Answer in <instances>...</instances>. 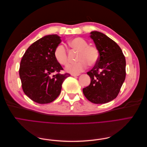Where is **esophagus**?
Segmentation results:
<instances>
[{"label": "esophagus", "mask_w": 147, "mask_h": 147, "mask_svg": "<svg viewBox=\"0 0 147 147\" xmlns=\"http://www.w3.org/2000/svg\"><path fill=\"white\" fill-rule=\"evenodd\" d=\"M71 75H72V76H73V77H76V76H78V75H80V74H71Z\"/></svg>", "instance_id": "1"}]
</instances>
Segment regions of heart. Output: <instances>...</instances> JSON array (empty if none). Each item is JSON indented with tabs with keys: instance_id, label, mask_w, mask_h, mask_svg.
<instances>
[{
	"instance_id": "b5f03b06",
	"label": "heart",
	"mask_w": 147,
	"mask_h": 147,
	"mask_svg": "<svg viewBox=\"0 0 147 147\" xmlns=\"http://www.w3.org/2000/svg\"><path fill=\"white\" fill-rule=\"evenodd\" d=\"M71 48L79 51L76 63L69 64L67 65V72L72 74H78L86 69L88 64L90 66L96 65L99 61L100 53L96 47L89 45L88 42L81 37L74 38L69 42ZM54 56L57 63L65 65L68 63V54L65 47L57 45L54 51Z\"/></svg>"
}]
</instances>
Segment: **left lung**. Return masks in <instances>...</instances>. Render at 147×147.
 <instances>
[{
    "instance_id": "left-lung-1",
    "label": "left lung",
    "mask_w": 147,
    "mask_h": 147,
    "mask_svg": "<svg viewBox=\"0 0 147 147\" xmlns=\"http://www.w3.org/2000/svg\"><path fill=\"white\" fill-rule=\"evenodd\" d=\"M90 37L98 48L100 57L87 72L91 83L83 89V92L92 103H107L117 97L125 80V57L118 44L105 34L92 31Z\"/></svg>"
}]
</instances>
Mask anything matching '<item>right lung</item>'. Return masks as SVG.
Wrapping results in <instances>:
<instances>
[{
	"instance_id": "add662e5",
	"label": "right lung",
	"mask_w": 147,
	"mask_h": 147,
	"mask_svg": "<svg viewBox=\"0 0 147 147\" xmlns=\"http://www.w3.org/2000/svg\"><path fill=\"white\" fill-rule=\"evenodd\" d=\"M61 40L58 35H48L33 43L22 57L19 69L25 94L38 104H48L59 96L62 84L70 76L54 56ZM54 73L55 74H53Z\"/></svg>"
}]
</instances>
